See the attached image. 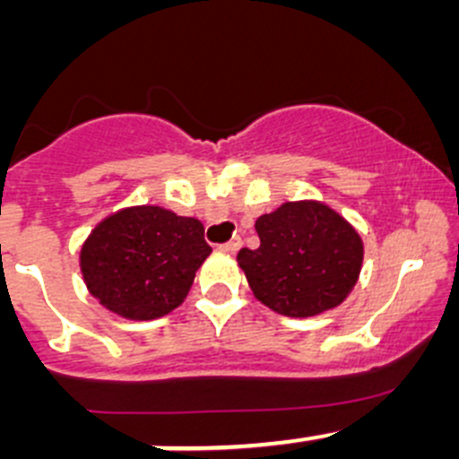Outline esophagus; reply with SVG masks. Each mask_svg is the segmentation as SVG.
Returning a JSON list of instances; mask_svg holds the SVG:
<instances>
[{
	"instance_id": "obj_1",
	"label": "esophagus",
	"mask_w": 459,
	"mask_h": 459,
	"mask_svg": "<svg viewBox=\"0 0 459 459\" xmlns=\"http://www.w3.org/2000/svg\"><path fill=\"white\" fill-rule=\"evenodd\" d=\"M239 248H242V239H239V238H235V239H230V242L221 244V247H220V251L229 253V255H235V253H238Z\"/></svg>"
}]
</instances>
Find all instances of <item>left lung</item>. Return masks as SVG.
Here are the masks:
<instances>
[{
	"instance_id": "1",
	"label": "left lung",
	"mask_w": 459,
	"mask_h": 459,
	"mask_svg": "<svg viewBox=\"0 0 459 459\" xmlns=\"http://www.w3.org/2000/svg\"><path fill=\"white\" fill-rule=\"evenodd\" d=\"M259 247L238 264L253 295L286 317H313L340 307L362 271L358 230L322 202H286L255 221Z\"/></svg>"
}]
</instances>
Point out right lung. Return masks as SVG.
<instances>
[{
    "label": "right lung",
    "instance_id": "obj_1",
    "mask_svg": "<svg viewBox=\"0 0 459 459\" xmlns=\"http://www.w3.org/2000/svg\"><path fill=\"white\" fill-rule=\"evenodd\" d=\"M208 255L200 220L131 206L95 226L80 266L101 307L126 319H157L184 302Z\"/></svg>",
    "mask_w": 459,
    "mask_h": 459
}]
</instances>
